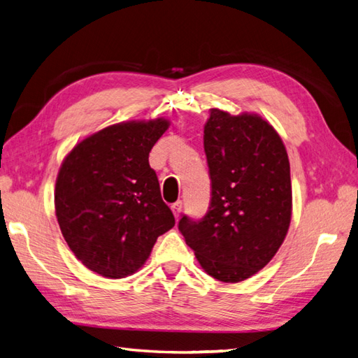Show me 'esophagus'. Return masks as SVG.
I'll return each instance as SVG.
<instances>
[{"label": "esophagus", "mask_w": 358, "mask_h": 358, "mask_svg": "<svg viewBox=\"0 0 358 358\" xmlns=\"http://www.w3.org/2000/svg\"><path fill=\"white\" fill-rule=\"evenodd\" d=\"M171 211H173V215H174V217H179V215H180V211H182V202L180 201H178V202H174L173 206H171Z\"/></svg>", "instance_id": "1"}]
</instances>
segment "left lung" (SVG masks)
<instances>
[{
	"mask_svg": "<svg viewBox=\"0 0 358 358\" xmlns=\"http://www.w3.org/2000/svg\"><path fill=\"white\" fill-rule=\"evenodd\" d=\"M211 201L201 221L179 231L215 280L241 282L264 268L292 220L290 165L282 138L255 113L213 108L203 125Z\"/></svg>",
	"mask_w": 358,
	"mask_h": 358,
	"instance_id": "8db88e82",
	"label": "left lung"
}]
</instances>
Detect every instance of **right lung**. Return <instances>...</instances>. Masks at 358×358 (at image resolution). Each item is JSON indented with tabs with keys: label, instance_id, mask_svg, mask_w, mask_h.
I'll use <instances>...</instances> for the list:
<instances>
[{
	"label": "right lung",
	"instance_id": "add662e5",
	"mask_svg": "<svg viewBox=\"0 0 358 358\" xmlns=\"http://www.w3.org/2000/svg\"><path fill=\"white\" fill-rule=\"evenodd\" d=\"M170 120H128L86 136L63 159L55 180V216L78 261L109 280L143 267L157 236L174 227L151 148Z\"/></svg>",
	"mask_w": 358,
	"mask_h": 358
}]
</instances>
